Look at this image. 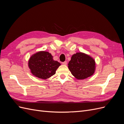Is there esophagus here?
I'll return each instance as SVG.
<instances>
[{
	"instance_id": "1",
	"label": "esophagus",
	"mask_w": 124,
	"mask_h": 124,
	"mask_svg": "<svg viewBox=\"0 0 124 124\" xmlns=\"http://www.w3.org/2000/svg\"><path fill=\"white\" fill-rule=\"evenodd\" d=\"M67 62H62V65H67Z\"/></svg>"
}]
</instances>
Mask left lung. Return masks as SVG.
Listing matches in <instances>:
<instances>
[{"instance_id":"1","label":"left lung","mask_w":124,"mask_h":124,"mask_svg":"<svg viewBox=\"0 0 124 124\" xmlns=\"http://www.w3.org/2000/svg\"><path fill=\"white\" fill-rule=\"evenodd\" d=\"M68 68L75 78L82 80L94 73L95 62L94 59L88 54L77 52L72 56L68 63Z\"/></svg>"}]
</instances>
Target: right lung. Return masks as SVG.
<instances>
[{
  "mask_svg": "<svg viewBox=\"0 0 124 124\" xmlns=\"http://www.w3.org/2000/svg\"><path fill=\"white\" fill-rule=\"evenodd\" d=\"M61 64L54 61L51 53L45 51L37 52L30 57L28 67L33 75L46 79L54 75Z\"/></svg>",
  "mask_w": 124,
  "mask_h": 124,
  "instance_id": "add662e5",
  "label": "right lung"
}]
</instances>
